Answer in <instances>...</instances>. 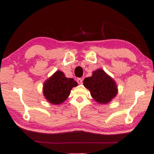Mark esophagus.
<instances>
[{"instance_id":"obj_1","label":"esophagus","mask_w":154,"mask_h":154,"mask_svg":"<svg viewBox=\"0 0 154 154\" xmlns=\"http://www.w3.org/2000/svg\"><path fill=\"white\" fill-rule=\"evenodd\" d=\"M77 83H79V84H82V83H83V79H81V78H77Z\"/></svg>"}]
</instances>
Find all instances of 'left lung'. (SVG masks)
Instances as JSON below:
<instances>
[{
    "instance_id": "left-lung-1",
    "label": "left lung",
    "mask_w": 154,
    "mask_h": 154,
    "mask_svg": "<svg viewBox=\"0 0 154 154\" xmlns=\"http://www.w3.org/2000/svg\"><path fill=\"white\" fill-rule=\"evenodd\" d=\"M83 85L100 104L110 102L118 93L115 82L103 69H97L93 72L91 77L85 78Z\"/></svg>"
}]
</instances>
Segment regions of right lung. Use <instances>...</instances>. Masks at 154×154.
I'll list each match as a JSON object with an SVG mask.
<instances>
[{
	"label": "right lung",
	"instance_id": "add662e5",
	"mask_svg": "<svg viewBox=\"0 0 154 154\" xmlns=\"http://www.w3.org/2000/svg\"><path fill=\"white\" fill-rule=\"evenodd\" d=\"M77 85L73 79L66 78L63 72L57 71L44 83V96L51 104H60L67 99L72 88Z\"/></svg>",
	"mask_w": 154,
	"mask_h": 154
}]
</instances>
